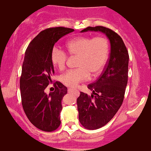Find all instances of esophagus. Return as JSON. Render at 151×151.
Instances as JSON below:
<instances>
[{"label": "esophagus", "instance_id": "1", "mask_svg": "<svg viewBox=\"0 0 151 151\" xmlns=\"http://www.w3.org/2000/svg\"><path fill=\"white\" fill-rule=\"evenodd\" d=\"M73 91H77V90L73 89V88H68V92H73Z\"/></svg>", "mask_w": 151, "mask_h": 151}]
</instances>
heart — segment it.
<instances>
[{"instance_id": "heart-1", "label": "heart", "mask_w": 151, "mask_h": 151, "mask_svg": "<svg viewBox=\"0 0 151 151\" xmlns=\"http://www.w3.org/2000/svg\"><path fill=\"white\" fill-rule=\"evenodd\" d=\"M67 51L72 56H78L75 69L68 70L60 77V81L68 87H75L91 75L97 74L105 67L109 53V42L104 36H78L68 40ZM68 56L60 47L55 46L50 52V60L60 70L65 68Z\"/></svg>"}]
</instances>
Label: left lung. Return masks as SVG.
I'll list each match as a JSON object with an SVG mask.
<instances>
[{"label": "left lung", "mask_w": 151, "mask_h": 151, "mask_svg": "<svg viewBox=\"0 0 151 151\" xmlns=\"http://www.w3.org/2000/svg\"><path fill=\"white\" fill-rule=\"evenodd\" d=\"M101 32L111 44L109 58L99 79L88 84L92 95L81 92L77 99L79 121L85 129L94 130L109 122L119 109L128 81L129 53L122 38L103 26L87 27L83 32Z\"/></svg>", "instance_id": "left-lung-1"}]
</instances>
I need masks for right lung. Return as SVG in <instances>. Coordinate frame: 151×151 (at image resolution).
Segmentation results:
<instances>
[{"instance_id":"1","label":"right lung","mask_w":151,"mask_h":151,"mask_svg":"<svg viewBox=\"0 0 151 151\" xmlns=\"http://www.w3.org/2000/svg\"><path fill=\"white\" fill-rule=\"evenodd\" d=\"M73 29L65 27L49 28L40 32L27 47L20 78L22 105L29 120L36 128L52 132L60 125L61 101L67 88L60 81L54 83L55 91L45 92L54 69L50 52L54 44Z\"/></svg>"}]
</instances>
